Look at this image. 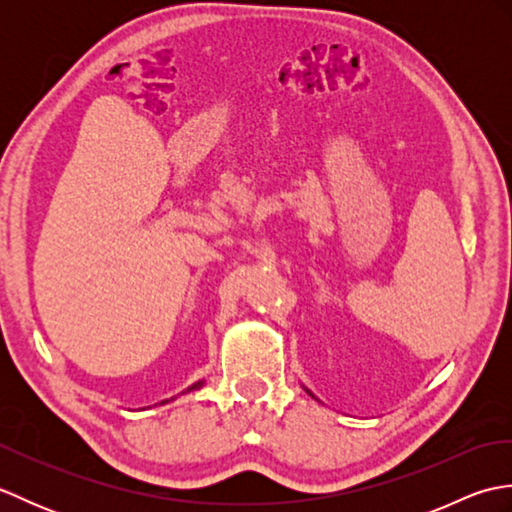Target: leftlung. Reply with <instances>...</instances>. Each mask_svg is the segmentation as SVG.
<instances>
[{
    "mask_svg": "<svg viewBox=\"0 0 512 512\" xmlns=\"http://www.w3.org/2000/svg\"><path fill=\"white\" fill-rule=\"evenodd\" d=\"M303 389H306V391H308V394H310V396H312V398H314V400H319V398H317V396H314V394H312V391H310V389H308V387H306V385H303Z\"/></svg>",
    "mask_w": 512,
    "mask_h": 512,
    "instance_id": "8db88e82",
    "label": "left lung"
}]
</instances>
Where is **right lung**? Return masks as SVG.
I'll list each match as a JSON object with an SVG mask.
<instances>
[{"mask_svg": "<svg viewBox=\"0 0 512 512\" xmlns=\"http://www.w3.org/2000/svg\"><path fill=\"white\" fill-rule=\"evenodd\" d=\"M202 385H204V380H198V383H193L191 387H187V389H184V391H182V394H189V391H195V389H200ZM169 400H173V398H169ZM169 400H162V402H160V405H165V402H169Z\"/></svg>", "mask_w": 512, "mask_h": 512, "instance_id": "add662e5", "label": "right lung"}]
</instances>
